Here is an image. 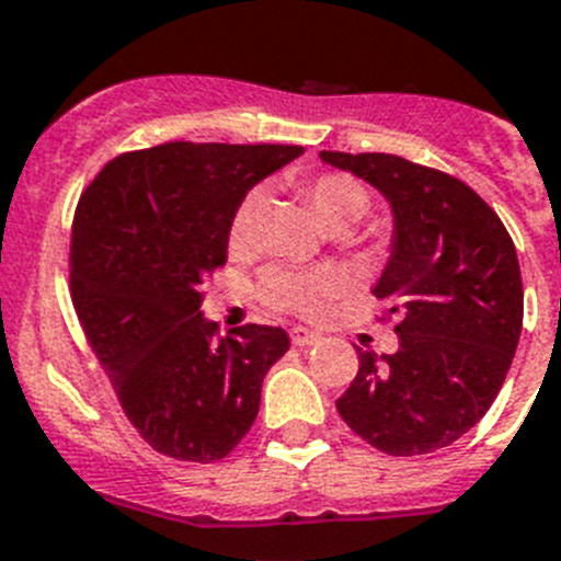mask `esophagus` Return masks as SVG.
Masks as SVG:
<instances>
[{"label": "esophagus", "mask_w": 561, "mask_h": 561, "mask_svg": "<svg viewBox=\"0 0 561 561\" xmlns=\"http://www.w3.org/2000/svg\"><path fill=\"white\" fill-rule=\"evenodd\" d=\"M290 340H293V345L305 348V345H316L318 340H321V334L312 332V329H307V327H296L290 332Z\"/></svg>", "instance_id": "34e87169"}]
</instances>
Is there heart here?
<instances>
[{
    "instance_id": "obj_1",
    "label": "heart",
    "mask_w": 561,
    "mask_h": 561,
    "mask_svg": "<svg viewBox=\"0 0 561 561\" xmlns=\"http://www.w3.org/2000/svg\"><path fill=\"white\" fill-rule=\"evenodd\" d=\"M305 196L310 202L312 216L318 218L327 232H343L363 221L370 207V193L357 176L327 171L305 182ZM260 191H249L234 207L229 221V249L243 251L254 238L256 209H260ZM340 290V276L332 268L290 271L271 268L260 282V296L265 305L276 310H290L298 316H316L323 310L329 298Z\"/></svg>"
}]
</instances>
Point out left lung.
Returning <instances> with one entry per match:
<instances>
[{
	"instance_id": "left-lung-1",
	"label": "left lung",
	"mask_w": 561,
	"mask_h": 561,
	"mask_svg": "<svg viewBox=\"0 0 561 561\" xmlns=\"http://www.w3.org/2000/svg\"><path fill=\"white\" fill-rule=\"evenodd\" d=\"M392 209V251L374 287L399 316V352H359L337 399L354 432L390 457L451 446L499 396L523 329L517 251L493 207L451 174L396 154L321 151Z\"/></svg>"
}]
</instances>
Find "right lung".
Instances as JSON below:
<instances>
[{
  "instance_id": "add662e5",
  "label": "right lung",
  "mask_w": 561,
  "mask_h": 561,
  "mask_svg": "<svg viewBox=\"0 0 561 561\" xmlns=\"http://www.w3.org/2000/svg\"><path fill=\"white\" fill-rule=\"evenodd\" d=\"M301 146L176 144L127 151L85 187L71 227V298L129 423L182 462L224 459L254 423L279 327L216 337L204 285L227 263L229 221Z\"/></svg>"
}]
</instances>
